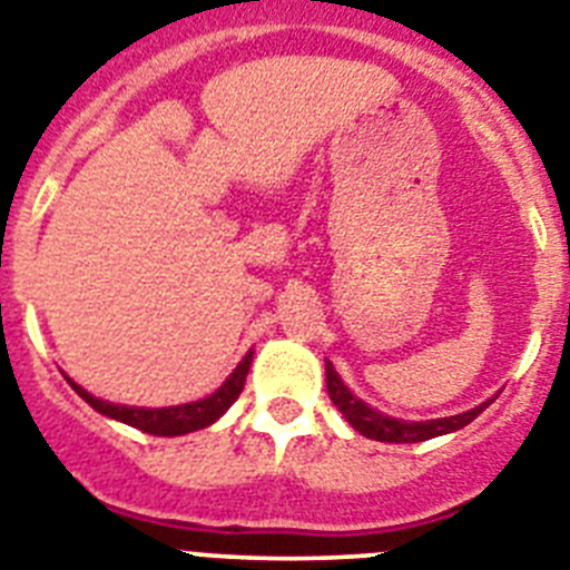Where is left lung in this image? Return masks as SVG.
<instances>
[{
  "label": "left lung",
  "instance_id": "8db88e82",
  "mask_svg": "<svg viewBox=\"0 0 570 570\" xmlns=\"http://www.w3.org/2000/svg\"><path fill=\"white\" fill-rule=\"evenodd\" d=\"M325 382H328V394L331 402L342 411L354 431H360L362 436L376 442H396V445H407V442H425L434 440V436L442 434H454L460 428H465L468 422H473L476 416L485 411L488 405L493 402V396L482 405L471 407V411H462V414L454 416H440V420H425V422H407V420H396V416H387L376 407H371L367 402H362L360 396L351 391V387L342 382V376L336 374V367L325 360Z\"/></svg>",
  "mask_w": 570,
  "mask_h": 570
}]
</instances>
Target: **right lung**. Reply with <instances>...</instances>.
Wrapping results in <instances>:
<instances>
[{"label": "right lung", "instance_id": "add662e5", "mask_svg": "<svg viewBox=\"0 0 570 570\" xmlns=\"http://www.w3.org/2000/svg\"><path fill=\"white\" fill-rule=\"evenodd\" d=\"M250 362H254V351L242 356L239 365L234 367V374L223 382V385L216 387L214 394L205 396V400H196V402H185V405H168V407H136V405H116V402L108 400H99V396L88 394L82 385L68 380V385L88 402L94 411H99L102 416L116 422H125L130 428H139L145 434H154V436H183L190 434V431H199V428H208L214 425L219 416L239 400L242 387H245V376L250 371Z\"/></svg>", "mask_w": 570, "mask_h": 570}]
</instances>
